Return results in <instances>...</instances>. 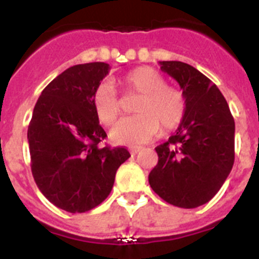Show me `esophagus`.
Masks as SVG:
<instances>
[{
  "mask_svg": "<svg viewBox=\"0 0 259 259\" xmlns=\"http://www.w3.org/2000/svg\"><path fill=\"white\" fill-rule=\"evenodd\" d=\"M141 149H143L141 146H130V152H131L132 154H137Z\"/></svg>",
  "mask_w": 259,
  "mask_h": 259,
  "instance_id": "34e87169",
  "label": "esophagus"
}]
</instances>
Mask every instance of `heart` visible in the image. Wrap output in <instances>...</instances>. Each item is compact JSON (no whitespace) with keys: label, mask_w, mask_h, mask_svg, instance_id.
<instances>
[{"label":"heart","mask_w":259,"mask_h":259,"mask_svg":"<svg viewBox=\"0 0 259 259\" xmlns=\"http://www.w3.org/2000/svg\"><path fill=\"white\" fill-rule=\"evenodd\" d=\"M125 91L140 95L135 106L137 115L120 119L110 131L111 140L124 145L148 143L163 132L179 127L185 114V101L182 93L166 85V80L152 67H137L123 79ZM93 107L98 120L104 124L115 122L120 114V101L109 81L100 84L93 95Z\"/></svg>","instance_id":"heart-1"}]
</instances>
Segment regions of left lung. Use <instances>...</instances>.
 <instances>
[{
	"mask_svg": "<svg viewBox=\"0 0 259 259\" xmlns=\"http://www.w3.org/2000/svg\"><path fill=\"white\" fill-rule=\"evenodd\" d=\"M179 83L185 114L176 134L155 148L149 184L166 202L194 209L218 193L235 161V120L227 101L209 77L179 61L159 62Z\"/></svg>",
	"mask_w": 259,
	"mask_h": 259,
	"instance_id": "1",
	"label": "left lung"
}]
</instances>
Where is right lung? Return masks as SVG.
I'll return each instance as SVG.
<instances>
[{
    "instance_id": "1",
    "label": "right lung",
    "mask_w": 259,
    "mask_h": 259,
    "mask_svg": "<svg viewBox=\"0 0 259 259\" xmlns=\"http://www.w3.org/2000/svg\"><path fill=\"white\" fill-rule=\"evenodd\" d=\"M109 65L92 62L63 71L41 92L27 139L38 189L57 207L85 212L111 192L125 148H100L106 137L93 107V95Z\"/></svg>"
}]
</instances>
